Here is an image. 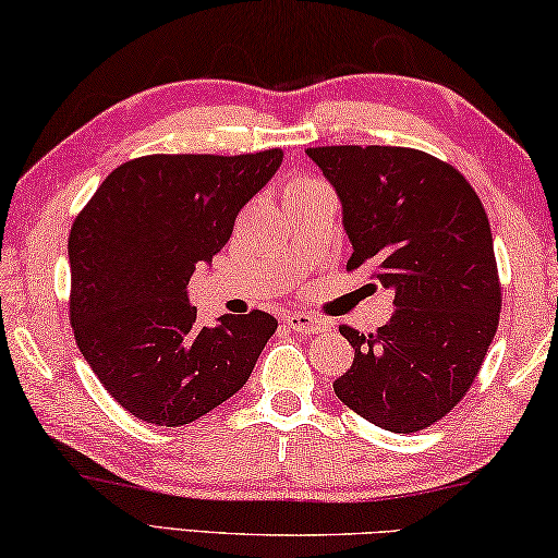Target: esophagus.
<instances>
[{
	"label": "esophagus",
	"instance_id": "34e87169",
	"mask_svg": "<svg viewBox=\"0 0 558 558\" xmlns=\"http://www.w3.org/2000/svg\"><path fill=\"white\" fill-rule=\"evenodd\" d=\"M284 322L289 328H294V331H299V333H322L328 328V322L306 314V312H291L284 316Z\"/></svg>",
	"mask_w": 558,
	"mask_h": 558
}]
</instances>
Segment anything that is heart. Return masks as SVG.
<instances>
[{
    "mask_svg": "<svg viewBox=\"0 0 558 558\" xmlns=\"http://www.w3.org/2000/svg\"><path fill=\"white\" fill-rule=\"evenodd\" d=\"M318 187H324L322 182H316V180H308V178H296V180H291L289 185H287V197H294V195L312 193V190H318Z\"/></svg>",
    "mask_w": 558,
    "mask_h": 558,
    "instance_id": "heart-1",
    "label": "heart"
}]
</instances>
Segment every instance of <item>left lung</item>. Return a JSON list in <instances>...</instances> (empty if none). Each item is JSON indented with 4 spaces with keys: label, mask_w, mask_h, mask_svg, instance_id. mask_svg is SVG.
Masks as SVG:
<instances>
[{
    "label": "left lung",
    "mask_w": 558,
    "mask_h": 558,
    "mask_svg": "<svg viewBox=\"0 0 558 558\" xmlns=\"http://www.w3.org/2000/svg\"><path fill=\"white\" fill-rule=\"evenodd\" d=\"M343 207L345 269L371 262L396 312L376 333L341 326L353 365L343 405L390 433H417L468 396L497 333L501 284L477 193L450 162L392 145L308 148Z\"/></svg>",
    "instance_id": "left-lung-1"
}]
</instances>
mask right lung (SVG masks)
Instances as JSON below:
<instances>
[{"label": "right lung", "instance_id": "1", "mask_svg": "<svg viewBox=\"0 0 558 558\" xmlns=\"http://www.w3.org/2000/svg\"><path fill=\"white\" fill-rule=\"evenodd\" d=\"M281 158L279 148L143 155L118 166L73 219V336L116 403L143 423L207 415L244 386L277 331L257 308L199 326L187 281L227 244Z\"/></svg>", "mask_w": 558, "mask_h": 558}]
</instances>
